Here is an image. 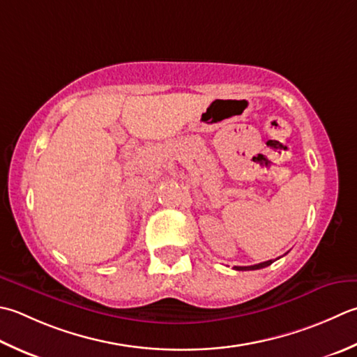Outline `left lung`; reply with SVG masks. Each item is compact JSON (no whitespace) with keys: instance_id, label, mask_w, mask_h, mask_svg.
Masks as SVG:
<instances>
[{"instance_id":"obj_1","label":"left lung","mask_w":357,"mask_h":357,"mask_svg":"<svg viewBox=\"0 0 357 357\" xmlns=\"http://www.w3.org/2000/svg\"><path fill=\"white\" fill-rule=\"evenodd\" d=\"M274 261L272 260H268V261H263V263H258V264H254V266H235L236 271H255V269H263L269 266V264H272Z\"/></svg>"}]
</instances>
